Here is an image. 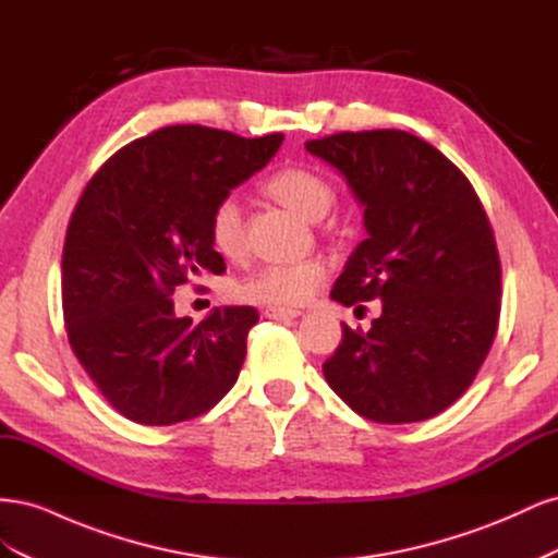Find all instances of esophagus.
I'll return each mask as SVG.
<instances>
[{
	"mask_svg": "<svg viewBox=\"0 0 558 558\" xmlns=\"http://www.w3.org/2000/svg\"><path fill=\"white\" fill-rule=\"evenodd\" d=\"M263 314H265L267 318L281 320V318H298L302 312H300V310H293V307H265Z\"/></svg>",
	"mask_w": 558,
	"mask_h": 558,
	"instance_id": "1",
	"label": "esophagus"
}]
</instances>
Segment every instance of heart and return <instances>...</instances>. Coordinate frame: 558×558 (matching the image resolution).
<instances>
[{
	"instance_id": "b5f03b06",
	"label": "heart",
	"mask_w": 558,
	"mask_h": 558,
	"mask_svg": "<svg viewBox=\"0 0 558 558\" xmlns=\"http://www.w3.org/2000/svg\"><path fill=\"white\" fill-rule=\"evenodd\" d=\"M263 191L286 209L316 223L324 218L332 202L330 181L310 167H283L267 177ZM209 240L226 258L240 256L244 248L242 209L234 197H223L209 216ZM328 267L320 260L263 265L238 283V298L267 307H298L310 302L326 283Z\"/></svg>"
}]
</instances>
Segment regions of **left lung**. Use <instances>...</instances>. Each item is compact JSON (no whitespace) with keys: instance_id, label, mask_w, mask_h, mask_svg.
<instances>
[{"instance_id":"obj_1","label":"left lung","mask_w":558,"mask_h":558,"mask_svg":"<svg viewBox=\"0 0 558 558\" xmlns=\"http://www.w3.org/2000/svg\"><path fill=\"white\" fill-rule=\"evenodd\" d=\"M305 148L344 177L367 232L330 298L381 300L369 330L342 324L326 381L379 424L445 412L475 379L500 316L498 248L475 189L402 130L340 132Z\"/></svg>"}]
</instances>
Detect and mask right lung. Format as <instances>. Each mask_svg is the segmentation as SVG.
<instances>
[{
	"label": "right lung",
	"instance_id": "add662e5",
	"mask_svg": "<svg viewBox=\"0 0 558 558\" xmlns=\"http://www.w3.org/2000/svg\"><path fill=\"white\" fill-rule=\"evenodd\" d=\"M283 134L244 140L172 125L123 146L88 181L62 251V312L78 363L116 412L172 426L240 377L253 307L177 316V286L226 272L211 209L275 158Z\"/></svg>",
	"mask_w": 558,
	"mask_h": 558
}]
</instances>
